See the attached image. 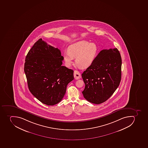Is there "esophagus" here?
I'll list each match as a JSON object with an SVG mask.
<instances>
[{
  "label": "esophagus",
  "instance_id": "34e87169",
  "mask_svg": "<svg viewBox=\"0 0 148 148\" xmlns=\"http://www.w3.org/2000/svg\"><path fill=\"white\" fill-rule=\"evenodd\" d=\"M74 77H75V79H79L81 78V73H79L78 71L75 70L74 71Z\"/></svg>",
  "mask_w": 148,
  "mask_h": 148
}]
</instances>
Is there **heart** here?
<instances>
[{
    "label": "heart",
    "instance_id": "obj_1",
    "mask_svg": "<svg viewBox=\"0 0 148 148\" xmlns=\"http://www.w3.org/2000/svg\"><path fill=\"white\" fill-rule=\"evenodd\" d=\"M98 52V47L93 42L86 41L77 42L70 45L68 51L64 52V61L67 67H70L74 58L77 65L82 69H86L92 65Z\"/></svg>",
    "mask_w": 148,
    "mask_h": 148
}]
</instances>
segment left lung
I'll use <instances>...</instances> for the list:
<instances>
[{
	"mask_svg": "<svg viewBox=\"0 0 148 148\" xmlns=\"http://www.w3.org/2000/svg\"><path fill=\"white\" fill-rule=\"evenodd\" d=\"M122 60L117 48L103 50L92 65L83 72L85 84L83 97L95 104L108 100L119 86L121 78Z\"/></svg>",
	"mask_w": 148,
	"mask_h": 148,
	"instance_id": "1",
	"label": "left lung"
}]
</instances>
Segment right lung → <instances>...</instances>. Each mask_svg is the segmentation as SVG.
<instances>
[{
    "label": "right lung",
    "instance_id": "add662e5",
    "mask_svg": "<svg viewBox=\"0 0 148 148\" xmlns=\"http://www.w3.org/2000/svg\"><path fill=\"white\" fill-rule=\"evenodd\" d=\"M63 60L60 51L41 38L27 55L24 69L29 90L48 106L60 102L67 84L74 79L73 70L62 66Z\"/></svg>",
    "mask_w": 148,
    "mask_h": 148
}]
</instances>
